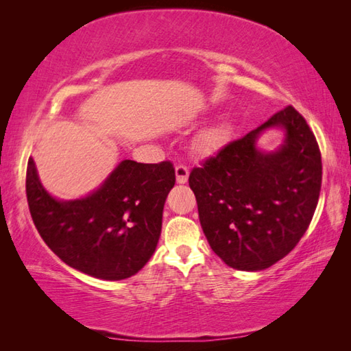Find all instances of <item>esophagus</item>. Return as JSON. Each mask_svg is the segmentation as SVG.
Listing matches in <instances>:
<instances>
[{"label":"esophagus","mask_w":351,"mask_h":351,"mask_svg":"<svg viewBox=\"0 0 351 351\" xmlns=\"http://www.w3.org/2000/svg\"><path fill=\"white\" fill-rule=\"evenodd\" d=\"M175 175H176L178 184H185L189 181L190 170L187 166H182V164H180V166H176V169H175Z\"/></svg>","instance_id":"obj_1"}]
</instances>
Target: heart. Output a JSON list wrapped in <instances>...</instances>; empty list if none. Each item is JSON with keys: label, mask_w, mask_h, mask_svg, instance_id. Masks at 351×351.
<instances>
[{"label": "heart", "mask_w": 351, "mask_h": 351, "mask_svg": "<svg viewBox=\"0 0 351 351\" xmlns=\"http://www.w3.org/2000/svg\"><path fill=\"white\" fill-rule=\"evenodd\" d=\"M226 131V125L223 123L211 126L204 134H200V137L197 138V147L205 154L215 151L223 143V140H225Z\"/></svg>", "instance_id": "heart-1"}]
</instances>
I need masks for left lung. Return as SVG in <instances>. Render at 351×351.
<instances>
[{
	"mask_svg": "<svg viewBox=\"0 0 351 351\" xmlns=\"http://www.w3.org/2000/svg\"><path fill=\"white\" fill-rule=\"evenodd\" d=\"M268 129L284 132L274 152L257 146ZM322 173L314 132L291 106L193 169L189 184L215 255L243 271L265 270L287 256L315 213Z\"/></svg>",
	"mask_w": 351,
	"mask_h": 351,
	"instance_id": "1",
	"label": "left lung"
}]
</instances>
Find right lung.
Returning <instances> with one entry per match:
<instances>
[{"mask_svg":"<svg viewBox=\"0 0 351 351\" xmlns=\"http://www.w3.org/2000/svg\"><path fill=\"white\" fill-rule=\"evenodd\" d=\"M173 185L170 161L123 160L90 195L60 200L45 190L32 156L25 181L29 213L48 247L64 264L104 280L131 278L151 259Z\"/></svg>","mask_w":351,"mask_h":351,"instance_id":"1","label":"right lung"}]
</instances>
